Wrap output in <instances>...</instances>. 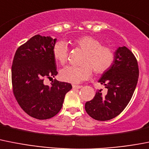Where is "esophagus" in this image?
Here are the masks:
<instances>
[{"label":"esophagus","mask_w":149,"mask_h":149,"mask_svg":"<svg viewBox=\"0 0 149 149\" xmlns=\"http://www.w3.org/2000/svg\"><path fill=\"white\" fill-rule=\"evenodd\" d=\"M72 87L74 89H80L82 87V86H80V85H72Z\"/></svg>","instance_id":"esophagus-1"}]
</instances>
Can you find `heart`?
Here are the masks:
<instances>
[{
  "mask_svg": "<svg viewBox=\"0 0 149 149\" xmlns=\"http://www.w3.org/2000/svg\"><path fill=\"white\" fill-rule=\"evenodd\" d=\"M74 44L84 49L86 53L81 65L66 66L60 70L59 77L62 81L79 84L91 77L93 71L97 74L107 72L114 63V53L107 46H102L97 38L90 35L77 38ZM53 56L61 65L65 64L68 57V48L64 41L56 42L53 47Z\"/></svg>",
  "mask_w": 149,
  "mask_h": 149,
  "instance_id": "obj_1",
  "label": "heart"
}]
</instances>
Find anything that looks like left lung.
<instances>
[{
	"mask_svg": "<svg viewBox=\"0 0 149 149\" xmlns=\"http://www.w3.org/2000/svg\"><path fill=\"white\" fill-rule=\"evenodd\" d=\"M139 77V67L136 57L126 47L114 52L111 67L99 80L107 88V93L98 90L92 100L85 103V110L97 120H109L124 111L135 91Z\"/></svg>",
	"mask_w": 149,
	"mask_h": 149,
	"instance_id": "left-lung-1",
	"label": "left lung"
}]
</instances>
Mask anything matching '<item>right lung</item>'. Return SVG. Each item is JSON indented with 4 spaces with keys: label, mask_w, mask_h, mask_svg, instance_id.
Segmentation results:
<instances>
[{
    "label": "right lung",
    "mask_w": 149,
    "mask_h": 149,
    "mask_svg": "<svg viewBox=\"0 0 149 149\" xmlns=\"http://www.w3.org/2000/svg\"><path fill=\"white\" fill-rule=\"evenodd\" d=\"M56 42V38L35 35L18 48L13 61L14 96L25 113L39 120L58 114L65 94L72 88L71 84L56 79L49 86L44 84L45 78L58 74L53 56Z\"/></svg>",
    "instance_id": "obj_1"
}]
</instances>
